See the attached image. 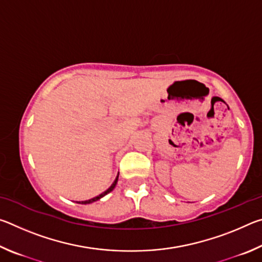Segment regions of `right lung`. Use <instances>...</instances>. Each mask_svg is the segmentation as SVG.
<instances>
[{
    "label": "right lung",
    "instance_id": "obj_1",
    "mask_svg": "<svg viewBox=\"0 0 262 262\" xmlns=\"http://www.w3.org/2000/svg\"><path fill=\"white\" fill-rule=\"evenodd\" d=\"M118 178H119V174L117 176V178H115V180H114V183L111 185V187L108 188V189H106L105 192H103L101 194H99L98 196H96V198H92V199H90V200H85V201H77V203H81V205H88V203H92V202H95V201H97V200H99V199H101L103 196H105L106 194H108L110 192H112V190L114 189V187H115V185H117V183H118Z\"/></svg>",
    "mask_w": 262,
    "mask_h": 262
}]
</instances>
